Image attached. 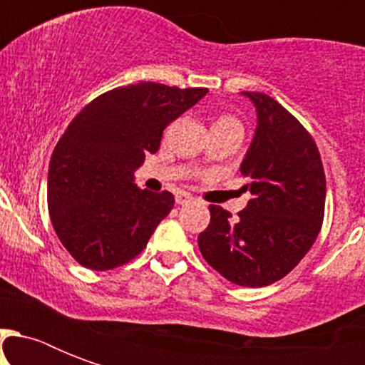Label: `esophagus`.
I'll return each mask as SVG.
<instances>
[{
	"mask_svg": "<svg viewBox=\"0 0 365 365\" xmlns=\"http://www.w3.org/2000/svg\"><path fill=\"white\" fill-rule=\"evenodd\" d=\"M187 202H191V195L183 193V191L176 193V205L183 206V205H187Z\"/></svg>",
	"mask_w": 365,
	"mask_h": 365,
	"instance_id": "obj_1",
	"label": "esophagus"
}]
</instances>
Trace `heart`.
I'll return each instance as SVG.
<instances>
[{
    "label": "heart",
    "mask_w": 365,
    "mask_h": 365,
    "mask_svg": "<svg viewBox=\"0 0 365 365\" xmlns=\"http://www.w3.org/2000/svg\"><path fill=\"white\" fill-rule=\"evenodd\" d=\"M220 121H235V119H229V117H223V119H220Z\"/></svg>",
    "instance_id": "obj_1"
}]
</instances>
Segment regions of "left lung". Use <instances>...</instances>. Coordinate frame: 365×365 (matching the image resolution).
Masks as SVG:
<instances>
[{"label": "left lung", "mask_w": 365, "mask_h": 365, "mask_svg": "<svg viewBox=\"0 0 365 365\" xmlns=\"http://www.w3.org/2000/svg\"><path fill=\"white\" fill-rule=\"evenodd\" d=\"M242 94L257 110L255 136L240 165L252 199L237 220L210 205L199 248L229 282L261 288L286 277L317 240L326 174L314 138L284 106L263 93Z\"/></svg>", "instance_id": "left-lung-1"}]
</instances>
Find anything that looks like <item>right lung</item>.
Listing matches in <instances>:
<instances>
[{"label": "right lung", "instance_id": "obj_1", "mask_svg": "<svg viewBox=\"0 0 365 365\" xmlns=\"http://www.w3.org/2000/svg\"><path fill=\"white\" fill-rule=\"evenodd\" d=\"M208 88L136 83L88 102L68 125L51 157L48 216L60 242L79 265L110 271L134 259L174 195L134 183V170L160 145L168 123Z\"/></svg>", "mask_w": 365, "mask_h": 365}]
</instances>
